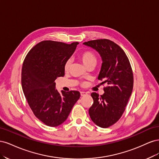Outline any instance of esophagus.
Listing matches in <instances>:
<instances>
[{
	"label": "esophagus",
	"mask_w": 159,
	"mask_h": 159,
	"mask_svg": "<svg viewBox=\"0 0 159 159\" xmlns=\"http://www.w3.org/2000/svg\"><path fill=\"white\" fill-rule=\"evenodd\" d=\"M80 95H81V96H85L86 95H88V93L85 92V91H81Z\"/></svg>",
	"instance_id": "34e87169"
}]
</instances>
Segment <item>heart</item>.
Masks as SVG:
<instances>
[{"mask_svg":"<svg viewBox=\"0 0 159 159\" xmlns=\"http://www.w3.org/2000/svg\"><path fill=\"white\" fill-rule=\"evenodd\" d=\"M79 58L83 62V64L87 67L91 64L96 65L97 63V57L93 52L91 51H84L79 54ZM71 66V60H67L64 65L65 71H68Z\"/></svg>","mask_w":159,"mask_h":159,"instance_id":"b5f03b06","label":"heart"}]
</instances>
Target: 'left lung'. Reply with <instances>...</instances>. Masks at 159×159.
Returning a JSON list of instances; mask_svg holds the SVG:
<instances>
[{
    "label": "left lung",
    "mask_w": 159,
    "mask_h": 159,
    "mask_svg": "<svg viewBox=\"0 0 159 159\" xmlns=\"http://www.w3.org/2000/svg\"><path fill=\"white\" fill-rule=\"evenodd\" d=\"M83 44L97 51L102 60L98 80L107 84L104 93L91 94L93 103L89 116L98 126L107 128L121 118L131 95L133 74L125 53L115 42L107 39L85 42Z\"/></svg>",
    "instance_id": "left-lung-1"
}]
</instances>
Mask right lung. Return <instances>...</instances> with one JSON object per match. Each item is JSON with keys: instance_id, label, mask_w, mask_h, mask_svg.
<instances>
[{"instance_id": "obj_1", "label": "right lung", "mask_w": 159, "mask_h": 159, "mask_svg": "<svg viewBox=\"0 0 159 159\" xmlns=\"http://www.w3.org/2000/svg\"><path fill=\"white\" fill-rule=\"evenodd\" d=\"M78 44L42 41L32 48L24 60L21 78L24 94L35 116L48 126L63 123L80 99L79 91L60 93L55 83L57 78L64 75L65 63Z\"/></svg>"}]
</instances>
